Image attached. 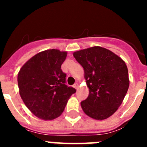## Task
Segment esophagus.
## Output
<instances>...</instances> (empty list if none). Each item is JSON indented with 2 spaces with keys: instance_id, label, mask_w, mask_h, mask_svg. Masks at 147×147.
<instances>
[{
  "instance_id": "34e87169",
  "label": "esophagus",
  "mask_w": 147,
  "mask_h": 147,
  "mask_svg": "<svg viewBox=\"0 0 147 147\" xmlns=\"http://www.w3.org/2000/svg\"><path fill=\"white\" fill-rule=\"evenodd\" d=\"M74 88H76V89H78V88H79V85H78V83H75L74 85Z\"/></svg>"
}]
</instances>
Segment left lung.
<instances>
[{
  "mask_svg": "<svg viewBox=\"0 0 147 147\" xmlns=\"http://www.w3.org/2000/svg\"><path fill=\"white\" fill-rule=\"evenodd\" d=\"M85 71L89 96L81 102L90 117L103 120L112 115L121 105L129 88L125 62L111 51L99 46L74 53Z\"/></svg>",
  "mask_w": 147,
  "mask_h": 147,
  "instance_id": "1",
  "label": "left lung"
}]
</instances>
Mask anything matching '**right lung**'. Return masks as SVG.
Here are the masks:
<instances>
[{
  "mask_svg": "<svg viewBox=\"0 0 147 147\" xmlns=\"http://www.w3.org/2000/svg\"><path fill=\"white\" fill-rule=\"evenodd\" d=\"M67 52L46 50L34 55L18 73L19 92L28 110L43 120H52L62 114L67 100L76 89L65 85L66 74L61 65Z\"/></svg>",
  "mask_w": 147,
  "mask_h": 147,
  "instance_id": "1",
  "label": "right lung"
}]
</instances>
